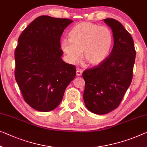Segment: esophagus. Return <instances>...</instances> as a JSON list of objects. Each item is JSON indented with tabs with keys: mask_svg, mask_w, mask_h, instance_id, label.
I'll return each mask as SVG.
<instances>
[{
	"mask_svg": "<svg viewBox=\"0 0 147 147\" xmlns=\"http://www.w3.org/2000/svg\"><path fill=\"white\" fill-rule=\"evenodd\" d=\"M76 74H77V76H81V75H82V71H81V69H77Z\"/></svg>",
	"mask_w": 147,
	"mask_h": 147,
	"instance_id": "esophagus-1",
	"label": "esophagus"
}]
</instances>
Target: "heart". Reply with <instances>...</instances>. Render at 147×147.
I'll return each mask as SVG.
<instances>
[{"mask_svg":"<svg viewBox=\"0 0 147 147\" xmlns=\"http://www.w3.org/2000/svg\"><path fill=\"white\" fill-rule=\"evenodd\" d=\"M113 43L112 31L107 26L90 22L79 23L69 32V39H63L60 47L71 64L83 58L88 64L96 66L107 59Z\"/></svg>","mask_w":147,"mask_h":147,"instance_id":"b5f03b06","label":"heart"}]
</instances>
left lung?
Listing matches in <instances>:
<instances>
[{
	"instance_id": "left-lung-1",
	"label": "left lung",
	"mask_w": 147,
	"mask_h": 147,
	"mask_svg": "<svg viewBox=\"0 0 147 147\" xmlns=\"http://www.w3.org/2000/svg\"><path fill=\"white\" fill-rule=\"evenodd\" d=\"M104 22L111 28L114 47L102 63L83 72V100L87 109L105 114L118 107L131 83L136 51L130 33L112 18Z\"/></svg>"
}]
</instances>
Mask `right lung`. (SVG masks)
<instances>
[{
	"label": "right lung",
	"instance_id": "right-lung-1",
	"mask_svg": "<svg viewBox=\"0 0 147 147\" xmlns=\"http://www.w3.org/2000/svg\"><path fill=\"white\" fill-rule=\"evenodd\" d=\"M73 22L41 16L24 29L15 50V79L24 100L40 112L59 105L76 68L62 60L60 37Z\"/></svg>",
	"mask_w": 147,
	"mask_h": 147
}]
</instances>
